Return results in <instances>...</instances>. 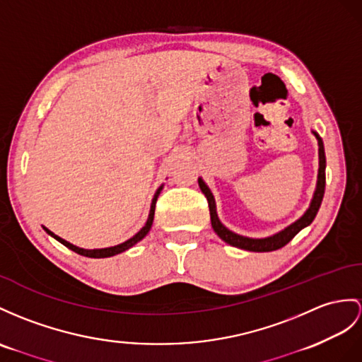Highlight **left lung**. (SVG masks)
I'll return each instance as SVG.
<instances>
[{"mask_svg": "<svg viewBox=\"0 0 362 362\" xmlns=\"http://www.w3.org/2000/svg\"><path fill=\"white\" fill-rule=\"evenodd\" d=\"M313 135L318 139V146H320V170H318V184H316V190L315 195L312 199V204L308 207V210L305 214L298 219L296 223L290 224L287 228H284L283 232H279L273 236L269 238H262V240H253V238H245L241 235H236L233 232L226 228L221 223H219L218 215H216V207H215V199L211 192L209 190V187L204 184L201 178L198 180L199 189L201 192L204 193L207 202H209V210H210V221H211V227L216 232V235L221 238L223 241H226L227 244L233 245V247L238 249H244V250H250V252H272V250H278L281 247H284L287 243H290L295 238V235L303 230L304 227H307L308 224H312V221L315 219L316 214H318L320 206L322 202V197H324V189H325V153H324V144L322 139L320 138V135L313 132Z\"/></svg>", "mask_w": 362, "mask_h": 362, "instance_id": "8db88e82", "label": "left lung"}]
</instances>
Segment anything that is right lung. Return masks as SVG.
Returning <instances> with one entry per match:
<instances>
[{
	"label": "right lung",
	"instance_id": "add662e5",
	"mask_svg": "<svg viewBox=\"0 0 362 362\" xmlns=\"http://www.w3.org/2000/svg\"><path fill=\"white\" fill-rule=\"evenodd\" d=\"M161 190H163V187H160L156 190V193H155V197H153V199H152V207H151V214H148V219H147V223H146V226L141 228V230L134 236V238H130V240H127L126 243H122V244H118V245H115V247H107V249H95V250H84V249H79V247H76V245H74V244H70V243H67V241H64L63 238H59V236H57L55 233H52L49 228H46L44 227V230H46L50 236H54L57 241H59L61 244L63 245H66L67 249H70V250H74L75 253H78V255H83V257H87V258H107V257H113V255H118V253H121V252H124V250H127V249H130L132 245H135L138 241H141L143 240V238L148 233V230H151V227H152V223H153V216H155V206H156V199H158V197H160V193H161Z\"/></svg>",
	"mask_w": 362,
	"mask_h": 362
}]
</instances>
